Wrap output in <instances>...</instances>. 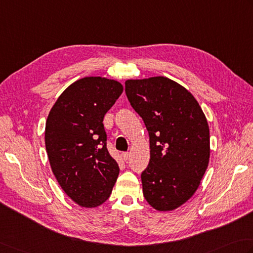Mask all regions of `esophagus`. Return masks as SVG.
<instances>
[{"mask_svg":"<svg viewBox=\"0 0 253 253\" xmlns=\"http://www.w3.org/2000/svg\"><path fill=\"white\" fill-rule=\"evenodd\" d=\"M129 152H123L122 153V158H123V160L124 161H127L128 159H129Z\"/></svg>","mask_w":253,"mask_h":253,"instance_id":"obj_1","label":"esophagus"}]
</instances>
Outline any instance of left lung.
Returning <instances> with one entry per match:
<instances>
[{"mask_svg":"<svg viewBox=\"0 0 253 253\" xmlns=\"http://www.w3.org/2000/svg\"><path fill=\"white\" fill-rule=\"evenodd\" d=\"M125 92L149 132L143 196L157 211H174L194 195L209 167L205 114L184 86L166 77L126 80Z\"/></svg>","mask_w":253,"mask_h":253,"instance_id":"obj_1","label":"left lung"}]
</instances>
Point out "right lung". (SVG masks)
Masks as SVG:
<instances>
[{
    "label": "right lung",
    "instance_id": "obj_1",
    "mask_svg": "<svg viewBox=\"0 0 253 253\" xmlns=\"http://www.w3.org/2000/svg\"><path fill=\"white\" fill-rule=\"evenodd\" d=\"M123 90L112 79L85 77L70 84L49 112L44 129L49 163L61 189L81 207L103 204L118 177L103 120Z\"/></svg>",
    "mask_w": 253,
    "mask_h": 253
}]
</instances>
